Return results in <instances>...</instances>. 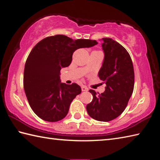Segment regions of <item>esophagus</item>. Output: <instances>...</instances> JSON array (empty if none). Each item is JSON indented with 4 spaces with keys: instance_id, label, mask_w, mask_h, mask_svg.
I'll list each match as a JSON object with an SVG mask.
<instances>
[{
    "instance_id": "esophagus-1",
    "label": "esophagus",
    "mask_w": 160,
    "mask_h": 160,
    "mask_svg": "<svg viewBox=\"0 0 160 160\" xmlns=\"http://www.w3.org/2000/svg\"><path fill=\"white\" fill-rule=\"evenodd\" d=\"M81 89H82V92H87V91H88V87H86V86H85V85H83V86L81 87Z\"/></svg>"
}]
</instances>
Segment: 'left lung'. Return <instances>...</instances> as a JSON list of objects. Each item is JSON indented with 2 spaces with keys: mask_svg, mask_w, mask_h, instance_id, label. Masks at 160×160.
<instances>
[{
  "mask_svg": "<svg viewBox=\"0 0 160 160\" xmlns=\"http://www.w3.org/2000/svg\"><path fill=\"white\" fill-rule=\"evenodd\" d=\"M104 59L98 75L106 85L104 92L90 89L92 101L87 111L96 120L108 122L120 115L126 108L134 86V71L128 52L109 38H102Z\"/></svg>",
  "mask_w": 160,
  "mask_h": 160,
  "instance_id": "obj_1",
  "label": "left lung"
}]
</instances>
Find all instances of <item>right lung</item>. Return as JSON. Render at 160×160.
Masks as SVG:
<instances>
[{"mask_svg": "<svg viewBox=\"0 0 160 160\" xmlns=\"http://www.w3.org/2000/svg\"><path fill=\"white\" fill-rule=\"evenodd\" d=\"M97 44L96 40L56 35L40 40L33 48L25 63L24 88L31 109L40 118L57 122L68 114L81 88L75 83L61 82V69L71 64L78 49Z\"/></svg>", "mask_w": 160, "mask_h": 160, "instance_id": "right-lung-1", "label": "right lung"}]
</instances>
